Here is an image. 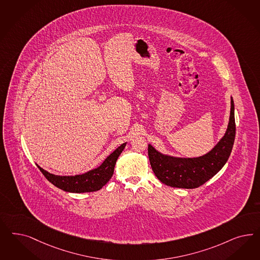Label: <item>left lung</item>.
I'll return each instance as SVG.
<instances>
[{
  "instance_id": "obj_1",
  "label": "left lung",
  "mask_w": 260,
  "mask_h": 260,
  "mask_svg": "<svg viewBox=\"0 0 260 260\" xmlns=\"http://www.w3.org/2000/svg\"><path fill=\"white\" fill-rule=\"evenodd\" d=\"M235 138V103L232 98L226 133L212 150L198 158H176L162 155L149 144L151 168L162 184L180 188L199 187L225 166L233 150Z\"/></svg>"
}]
</instances>
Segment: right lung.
<instances>
[{
    "label": "right lung",
    "mask_w": 260,
    "mask_h": 260,
    "mask_svg": "<svg viewBox=\"0 0 260 260\" xmlns=\"http://www.w3.org/2000/svg\"><path fill=\"white\" fill-rule=\"evenodd\" d=\"M125 145L126 143H122L119 147H117L116 150L105 159L101 167L81 175L57 176L49 173L39 166L37 167L49 182L64 191L74 193L92 192L100 190L103 185L109 182L111 177L114 174V168L117 158L124 149Z\"/></svg>",
    "instance_id": "right-lung-1"
}]
</instances>
